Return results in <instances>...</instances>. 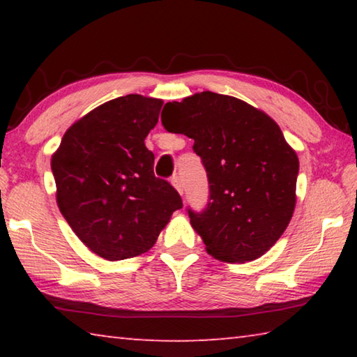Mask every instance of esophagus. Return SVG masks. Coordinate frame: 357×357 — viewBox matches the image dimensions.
Here are the masks:
<instances>
[{"label":"esophagus","instance_id":"esophagus-1","mask_svg":"<svg viewBox=\"0 0 357 357\" xmlns=\"http://www.w3.org/2000/svg\"><path fill=\"white\" fill-rule=\"evenodd\" d=\"M172 184H173L174 189H176L181 193V195H183V183H181V178L179 176H173L172 178Z\"/></svg>","mask_w":357,"mask_h":357}]
</instances>
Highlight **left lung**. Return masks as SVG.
<instances>
[{"label": "left lung", "mask_w": 357, "mask_h": 357, "mask_svg": "<svg viewBox=\"0 0 357 357\" xmlns=\"http://www.w3.org/2000/svg\"><path fill=\"white\" fill-rule=\"evenodd\" d=\"M165 107L164 128L195 142L208 173V208L189 211L206 252L227 263L264 255L296 208L299 159L279 124L244 100L211 91Z\"/></svg>", "instance_id": "1"}]
</instances>
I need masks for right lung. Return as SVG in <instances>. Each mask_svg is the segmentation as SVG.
I'll list each match as a JSON object with an SVG mask.
<instances>
[{"label":"right lung","mask_w":357,"mask_h":357,"mask_svg":"<svg viewBox=\"0 0 357 357\" xmlns=\"http://www.w3.org/2000/svg\"><path fill=\"white\" fill-rule=\"evenodd\" d=\"M164 100L128 94L75 121L52 155L56 203L78 239L108 261L138 257L183 208L179 193L154 176L144 138Z\"/></svg>","instance_id":"obj_1"}]
</instances>
